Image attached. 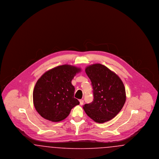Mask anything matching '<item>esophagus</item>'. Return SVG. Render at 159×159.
<instances>
[{
	"label": "esophagus",
	"instance_id": "34e87169",
	"mask_svg": "<svg viewBox=\"0 0 159 159\" xmlns=\"http://www.w3.org/2000/svg\"><path fill=\"white\" fill-rule=\"evenodd\" d=\"M79 102H80V104L82 106V105H83V102H84V101H83V99H80L79 100Z\"/></svg>",
	"mask_w": 159,
	"mask_h": 159
}]
</instances>
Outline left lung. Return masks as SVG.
I'll return each mask as SVG.
<instances>
[{
  "instance_id": "left-lung-1",
  "label": "left lung",
  "mask_w": 159,
  "mask_h": 159,
  "mask_svg": "<svg viewBox=\"0 0 159 159\" xmlns=\"http://www.w3.org/2000/svg\"><path fill=\"white\" fill-rule=\"evenodd\" d=\"M93 88V101L83 106L86 114L93 121L102 123L119 113L126 101L125 88L120 78L101 64L85 68Z\"/></svg>"
}]
</instances>
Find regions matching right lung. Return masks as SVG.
Segmentation results:
<instances>
[{
  "label": "right lung",
  "mask_w": 159,
  "mask_h": 159,
  "mask_svg": "<svg viewBox=\"0 0 159 159\" xmlns=\"http://www.w3.org/2000/svg\"><path fill=\"white\" fill-rule=\"evenodd\" d=\"M80 71V68L65 64L47 71L39 79L33 98L35 109L42 117L51 121H61L79 104L74 98L75 89L71 80Z\"/></svg>",
  "instance_id": "obj_1"
}]
</instances>
